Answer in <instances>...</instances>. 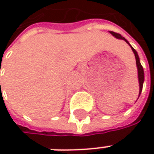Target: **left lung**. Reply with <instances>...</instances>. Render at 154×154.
Listing matches in <instances>:
<instances>
[{
    "mask_svg": "<svg viewBox=\"0 0 154 154\" xmlns=\"http://www.w3.org/2000/svg\"><path fill=\"white\" fill-rule=\"evenodd\" d=\"M110 34H112L115 38L118 39H122V40H124L127 44L129 45V43L128 42L126 39L124 38L123 37H122L121 34H119V33H116L114 32H109ZM129 46L131 47V49H132V51H133L134 54V56H135V60H136V66H137V69H138V79H139V85H140V92H139V97L140 95V92L142 91V86H143V82H144V70H143V68H142V66H141V64H140V58L139 56H138V54H137V52L134 49L133 47L131 46V45H129ZM138 97V98H139Z\"/></svg>",
    "mask_w": 154,
    "mask_h": 154,
    "instance_id": "obj_1",
    "label": "left lung"
}]
</instances>
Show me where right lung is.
I'll list each match as a JSON object with an SVG mask.
<instances>
[{
  "mask_svg": "<svg viewBox=\"0 0 154 154\" xmlns=\"http://www.w3.org/2000/svg\"><path fill=\"white\" fill-rule=\"evenodd\" d=\"M0 84H1V83H0Z\"/></svg>",
  "mask_w": 154,
  "mask_h": 154,
  "instance_id": "obj_1",
  "label": "right lung"
}]
</instances>
